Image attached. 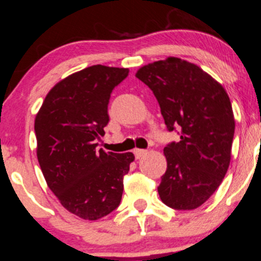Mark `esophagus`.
Listing matches in <instances>:
<instances>
[{
  "label": "esophagus",
  "instance_id": "esophagus-1",
  "mask_svg": "<svg viewBox=\"0 0 261 261\" xmlns=\"http://www.w3.org/2000/svg\"><path fill=\"white\" fill-rule=\"evenodd\" d=\"M134 154H135L136 159H140V158H143L144 155L146 154V150H144V149H135V150H134Z\"/></svg>",
  "mask_w": 261,
  "mask_h": 261
}]
</instances>
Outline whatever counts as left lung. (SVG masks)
<instances>
[{"label":"left lung","instance_id":"left-lung-1","mask_svg":"<svg viewBox=\"0 0 261 261\" xmlns=\"http://www.w3.org/2000/svg\"><path fill=\"white\" fill-rule=\"evenodd\" d=\"M136 78L156 97L168 130L180 140L164 147L167 172L158 192L167 206L194 210L220 187L231 159L235 120L223 87L196 64L170 57L144 65Z\"/></svg>","mask_w":261,"mask_h":261}]
</instances>
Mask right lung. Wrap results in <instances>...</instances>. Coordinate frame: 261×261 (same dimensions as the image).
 Listing matches in <instances>:
<instances>
[{
  "instance_id": "right-lung-1",
  "label": "right lung",
  "mask_w": 261,
  "mask_h": 261,
  "mask_svg": "<svg viewBox=\"0 0 261 261\" xmlns=\"http://www.w3.org/2000/svg\"><path fill=\"white\" fill-rule=\"evenodd\" d=\"M127 68L92 65L55 84L35 118L39 164L62 206L94 221L121 202L133 152L97 151L109 123L112 91Z\"/></svg>"
}]
</instances>
